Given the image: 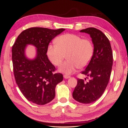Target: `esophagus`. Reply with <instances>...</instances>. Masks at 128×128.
I'll return each mask as SVG.
<instances>
[{"label":"esophagus","mask_w":128,"mask_h":128,"mask_svg":"<svg viewBox=\"0 0 128 128\" xmlns=\"http://www.w3.org/2000/svg\"><path fill=\"white\" fill-rule=\"evenodd\" d=\"M64 78H70V76L69 75H64Z\"/></svg>","instance_id":"34e87169"}]
</instances>
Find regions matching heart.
I'll return each instance as SVG.
<instances>
[{
    "label": "heart",
    "mask_w": 128,
    "mask_h": 128,
    "mask_svg": "<svg viewBox=\"0 0 128 128\" xmlns=\"http://www.w3.org/2000/svg\"><path fill=\"white\" fill-rule=\"evenodd\" d=\"M56 44L48 45V56L52 63L58 66L67 55L68 60L59 68L60 72L67 74L73 73L78 68L86 67L94 54V47L91 40L77 34H62L56 38Z\"/></svg>",
    "instance_id": "b5f03b06"
}]
</instances>
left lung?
Wrapping results in <instances>:
<instances>
[{"mask_svg":"<svg viewBox=\"0 0 128 128\" xmlns=\"http://www.w3.org/2000/svg\"><path fill=\"white\" fill-rule=\"evenodd\" d=\"M80 32L90 34L94 52L90 63L81 72L90 77V80L86 82L83 79H77L72 96L80 103L90 104L102 96L109 82L113 66V53L109 40L100 30L88 28Z\"/></svg>","mask_w":128,"mask_h":128,"instance_id":"left-lung-1","label":"left lung"}]
</instances>
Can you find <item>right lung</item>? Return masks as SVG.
<instances>
[{"instance_id":"add662e5","label":"right lung","mask_w":128,"mask_h":128,"mask_svg":"<svg viewBox=\"0 0 128 128\" xmlns=\"http://www.w3.org/2000/svg\"><path fill=\"white\" fill-rule=\"evenodd\" d=\"M64 29L52 30L32 27L19 34L13 45L12 62L15 81L20 91L29 101L42 105L54 98L56 85L63 80L46 55L48 44ZM28 44L37 48V56L29 60L24 54Z\"/></svg>"}]
</instances>
